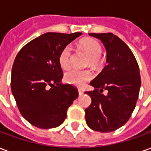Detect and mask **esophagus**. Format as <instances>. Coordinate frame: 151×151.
<instances>
[{
    "label": "esophagus",
    "mask_w": 151,
    "mask_h": 151,
    "mask_svg": "<svg viewBox=\"0 0 151 151\" xmlns=\"http://www.w3.org/2000/svg\"><path fill=\"white\" fill-rule=\"evenodd\" d=\"M83 93H84V91H83V90H82V89H78L79 95H82Z\"/></svg>",
    "instance_id": "esophagus-1"
}]
</instances>
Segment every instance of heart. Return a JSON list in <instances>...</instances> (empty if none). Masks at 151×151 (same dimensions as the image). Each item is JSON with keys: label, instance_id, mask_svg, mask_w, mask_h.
I'll use <instances>...</instances> for the list:
<instances>
[{"label": "heart", "instance_id": "obj_1", "mask_svg": "<svg viewBox=\"0 0 151 151\" xmlns=\"http://www.w3.org/2000/svg\"><path fill=\"white\" fill-rule=\"evenodd\" d=\"M82 47L87 52L89 56L93 61L99 59L102 54L101 45L94 40H86L82 41ZM72 47L65 46L60 53L59 63L64 69L69 68L71 65ZM65 80L66 82L72 85L82 86L93 78V73L90 70H82L78 69H71L65 73Z\"/></svg>", "mask_w": 151, "mask_h": 151}]
</instances>
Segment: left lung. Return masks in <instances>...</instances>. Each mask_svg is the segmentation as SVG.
<instances>
[{
	"mask_svg": "<svg viewBox=\"0 0 151 151\" xmlns=\"http://www.w3.org/2000/svg\"><path fill=\"white\" fill-rule=\"evenodd\" d=\"M101 41L107 52L105 66L85 91L91 104L85 110L86 121L91 129L101 133L116 130L129 120L134 110L141 87L139 67L132 51L112 33L89 34ZM108 91L106 96L101 94Z\"/></svg>",
	"mask_w": 151,
	"mask_h": 151,
	"instance_id": "left-lung-1",
	"label": "left lung"
}]
</instances>
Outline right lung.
Here are the masks:
<instances>
[{
  "instance_id": "add662e5",
  "label": "right lung",
  "mask_w": 151,
  "mask_h": 151,
  "mask_svg": "<svg viewBox=\"0 0 151 151\" xmlns=\"http://www.w3.org/2000/svg\"><path fill=\"white\" fill-rule=\"evenodd\" d=\"M80 35L81 32H47L26 44L16 56L11 72L12 94L22 116L32 125L40 129L58 127L78 98L74 86L61 84L59 55Z\"/></svg>"
}]
</instances>
